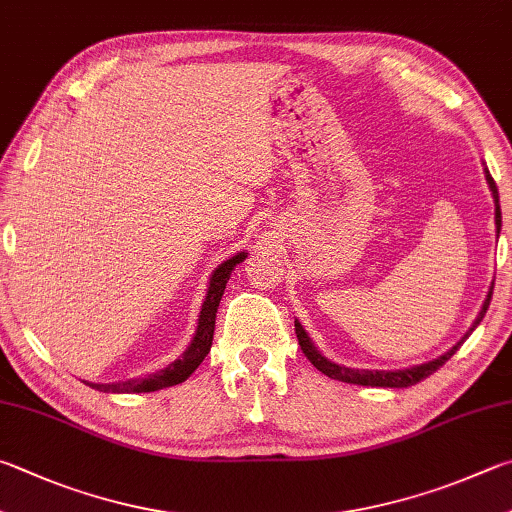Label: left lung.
Returning a JSON list of instances; mask_svg holds the SVG:
<instances>
[{
  "mask_svg": "<svg viewBox=\"0 0 512 512\" xmlns=\"http://www.w3.org/2000/svg\"><path fill=\"white\" fill-rule=\"evenodd\" d=\"M486 181L490 185L492 190V197H495V224H497V235L501 230V210H499V194H497V185H495V179H492L490 172L486 170ZM490 300H492V286L488 291V297L486 302H483L481 311L477 315L475 324H472L470 331L466 333V338L470 336L472 331H475L477 324L483 320V315H486L488 306H490ZM295 333H297V342H300L302 347V353L306 358L311 360V365L315 369H320L324 376H329L333 380H342V383H353V385H367V387H412L416 383H421L423 378L432 376L436 369L443 367L445 362H448L454 353H457V349L461 347V342L466 340L463 338L461 342H457L448 353H443V356H439L436 360H430V362H423V365H416V367H410V369H396V371H369V369H349V367H342V365H336V362H331L322 356V353L313 347V342L309 340V336H306V331L302 329V324L295 320Z\"/></svg>",
  "mask_w": 512,
  "mask_h": 512,
  "instance_id": "left-lung-1",
  "label": "left lung"
}]
</instances>
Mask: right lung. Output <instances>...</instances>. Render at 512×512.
Instances as JSON below:
<instances>
[{
    "label": "right lung",
    "instance_id": "right-lung-1",
    "mask_svg": "<svg viewBox=\"0 0 512 512\" xmlns=\"http://www.w3.org/2000/svg\"><path fill=\"white\" fill-rule=\"evenodd\" d=\"M244 259H246V253H237L235 257H230L228 262L221 264L217 271L212 273L208 293H206V302H203V306H201L197 333H194L190 347L185 349V353L179 360H174L172 365H167L165 369L156 371V374H150L145 378L125 380V383H107V385L87 383V385L98 389V392L129 394V392H156V389L183 383V380L201 365L203 358L208 356V351L212 347V336H215V318H217L221 295H224V288L230 280V273L235 271V266L239 262H244Z\"/></svg>",
    "mask_w": 512,
    "mask_h": 512
}]
</instances>
